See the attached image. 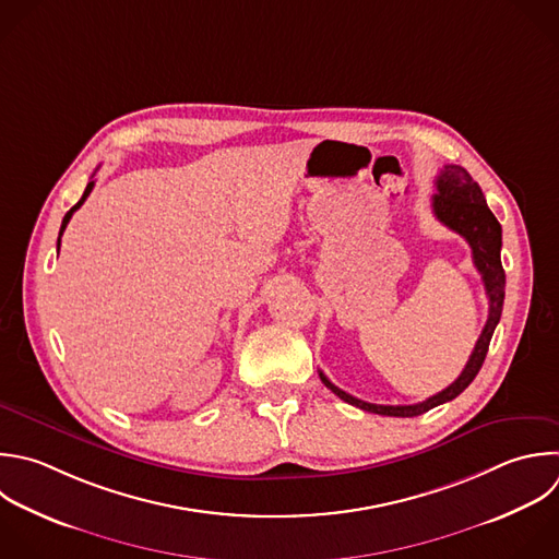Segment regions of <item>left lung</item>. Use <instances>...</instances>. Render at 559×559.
<instances>
[{
  "label": "left lung",
  "instance_id": "obj_1",
  "mask_svg": "<svg viewBox=\"0 0 559 559\" xmlns=\"http://www.w3.org/2000/svg\"><path fill=\"white\" fill-rule=\"evenodd\" d=\"M437 194H432V212L437 216L439 223H443L448 229L456 231L459 236L465 238V242L472 249V260L476 271L480 273L483 286H485V295L489 301V314H487V323L474 345V352L467 360V365L463 367L461 376L445 386L443 391H439L437 395L417 402V404H406V406H384V404H371L365 400H358L349 393H345L343 389L334 386L323 371H319V378L323 380V384L336 393L343 402L358 406L362 411L369 413H378V415H391V417H415L421 415L443 402L454 400L461 391L467 389V384L476 378L478 369L483 367V360L487 356V347L491 341V334L500 321V312H502V301H504V271L500 264V247H502V229L500 223L496 221V216L489 212L485 197L478 188V183L469 177V173L461 166L448 164L443 166V170L439 173L437 181Z\"/></svg>",
  "mask_w": 559,
  "mask_h": 559
}]
</instances>
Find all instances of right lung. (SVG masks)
<instances>
[{
	"mask_svg": "<svg viewBox=\"0 0 559 559\" xmlns=\"http://www.w3.org/2000/svg\"><path fill=\"white\" fill-rule=\"evenodd\" d=\"M92 190H94V181H90V183H87V188H85V192H83L81 201H79V203H76V205H74V207H72V210L66 214V218H63V225H61V231H59V247H61V236H63V231H66V227H68V223H70V218H72V214H74V212H76V210H79V207H81V205L87 201V197L92 194Z\"/></svg>",
	"mask_w": 559,
	"mask_h": 559,
	"instance_id": "1",
	"label": "right lung"
}]
</instances>
